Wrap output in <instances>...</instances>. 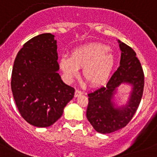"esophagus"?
Segmentation results:
<instances>
[{"mask_svg": "<svg viewBox=\"0 0 157 157\" xmlns=\"http://www.w3.org/2000/svg\"><path fill=\"white\" fill-rule=\"evenodd\" d=\"M82 92L81 91V90H76L75 91V98H76V97H78V96H80V95H82Z\"/></svg>", "mask_w": 157, "mask_h": 157, "instance_id": "1", "label": "esophagus"}]
</instances>
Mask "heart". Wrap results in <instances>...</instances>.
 Listing matches in <instances>:
<instances>
[{
	"label": "heart",
	"mask_w": 157,
	"mask_h": 157,
	"mask_svg": "<svg viewBox=\"0 0 157 157\" xmlns=\"http://www.w3.org/2000/svg\"><path fill=\"white\" fill-rule=\"evenodd\" d=\"M115 63V56L109 47L90 43L75 48L71 56L63 55L59 59V67L69 82L78 76L79 68L83 67L82 74L85 80L92 85H101L109 78Z\"/></svg>",
	"instance_id": "1"
}]
</instances>
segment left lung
Returning a JSON list of instances; mask_svg holds the SVG:
<instances>
[{"label": "left lung", "mask_w": 157, "mask_h": 157, "mask_svg": "<svg viewBox=\"0 0 157 157\" xmlns=\"http://www.w3.org/2000/svg\"><path fill=\"white\" fill-rule=\"evenodd\" d=\"M121 51L120 66L105 87H101L88 95L86 116L98 132L109 134L126 126L137 111L144 85V75L134 50L118 40ZM122 83L132 86L126 104H115L114 95Z\"/></svg>", "instance_id": "obj_1"}]
</instances>
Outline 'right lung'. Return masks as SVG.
<instances>
[{"instance_id": "right-lung-1", "label": "right lung", "mask_w": 157, "mask_h": 157, "mask_svg": "<svg viewBox=\"0 0 157 157\" xmlns=\"http://www.w3.org/2000/svg\"><path fill=\"white\" fill-rule=\"evenodd\" d=\"M57 45L54 35L44 33L23 45L14 61L11 89L22 117L30 125L51 126L73 98L75 89L58 73Z\"/></svg>"}]
</instances>
